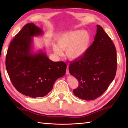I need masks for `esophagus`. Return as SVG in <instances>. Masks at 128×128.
Wrapping results in <instances>:
<instances>
[{
	"instance_id": "34e87169",
	"label": "esophagus",
	"mask_w": 128,
	"mask_h": 128,
	"mask_svg": "<svg viewBox=\"0 0 128 128\" xmlns=\"http://www.w3.org/2000/svg\"><path fill=\"white\" fill-rule=\"evenodd\" d=\"M66 75H69V66H67V69H66Z\"/></svg>"
}]
</instances>
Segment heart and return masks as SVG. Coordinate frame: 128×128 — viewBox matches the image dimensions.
Returning a JSON list of instances; mask_svg holds the SVG:
<instances>
[{"instance_id": "b5f03b06", "label": "heart", "mask_w": 128, "mask_h": 128, "mask_svg": "<svg viewBox=\"0 0 128 128\" xmlns=\"http://www.w3.org/2000/svg\"><path fill=\"white\" fill-rule=\"evenodd\" d=\"M90 34L86 31L76 30L63 34L57 39L58 46L54 44L53 50L56 54L62 56V50H66V56L71 60L82 58L90 46Z\"/></svg>"}]
</instances>
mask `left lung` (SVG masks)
Segmentation results:
<instances>
[{
	"instance_id": "left-lung-1",
	"label": "left lung",
	"mask_w": 128,
	"mask_h": 128,
	"mask_svg": "<svg viewBox=\"0 0 128 128\" xmlns=\"http://www.w3.org/2000/svg\"><path fill=\"white\" fill-rule=\"evenodd\" d=\"M93 43L82 58L70 62V74L78 81L73 90L75 96L91 100L100 96L116 74V49L101 26L97 25Z\"/></svg>"
}]
</instances>
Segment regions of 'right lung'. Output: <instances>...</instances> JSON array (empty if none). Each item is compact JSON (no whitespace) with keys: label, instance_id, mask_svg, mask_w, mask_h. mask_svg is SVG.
<instances>
[{"label":"right lung","instance_id":"right-lung-1","mask_svg":"<svg viewBox=\"0 0 128 128\" xmlns=\"http://www.w3.org/2000/svg\"><path fill=\"white\" fill-rule=\"evenodd\" d=\"M43 31L34 23L25 25L11 42L5 65L12 85L21 94L32 98L46 96L56 79L66 72V64L50 60L42 50L32 51L34 36Z\"/></svg>","mask_w":128,"mask_h":128}]
</instances>
